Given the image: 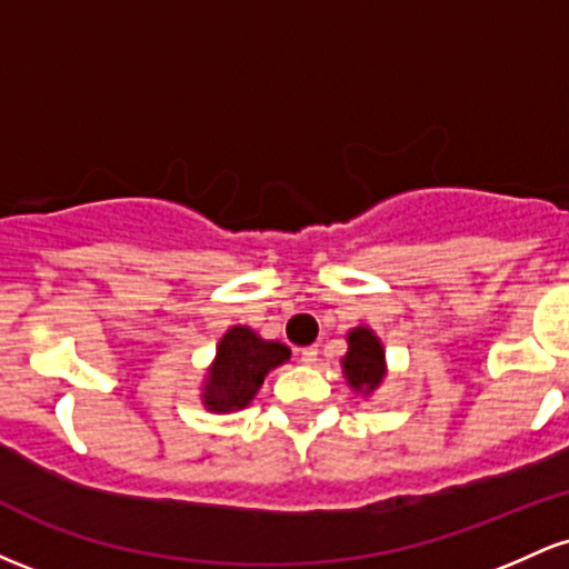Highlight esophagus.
Wrapping results in <instances>:
<instances>
[{
	"instance_id": "obj_1",
	"label": "esophagus",
	"mask_w": 569,
	"mask_h": 569,
	"mask_svg": "<svg viewBox=\"0 0 569 569\" xmlns=\"http://www.w3.org/2000/svg\"><path fill=\"white\" fill-rule=\"evenodd\" d=\"M299 358H302V363H307V367H316V363H318V348H302V350H299Z\"/></svg>"
}]
</instances>
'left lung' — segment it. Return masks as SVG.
<instances>
[{"label": "left lung", "mask_w": 569, "mask_h": 569, "mask_svg": "<svg viewBox=\"0 0 569 569\" xmlns=\"http://www.w3.org/2000/svg\"><path fill=\"white\" fill-rule=\"evenodd\" d=\"M345 377L356 393H375L385 380V350L380 337L367 326H358L348 335V356L342 358Z\"/></svg>", "instance_id": "1"}]
</instances>
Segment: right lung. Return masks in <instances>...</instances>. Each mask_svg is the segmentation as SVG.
Instances as JSON below:
<instances>
[{
	"instance_id": "obj_1",
	"label": "right lung",
	"mask_w": 569,
	"mask_h": 569,
	"mask_svg": "<svg viewBox=\"0 0 569 569\" xmlns=\"http://www.w3.org/2000/svg\"><path fill=\"white\" fill-rule=\"evenodd\" d=\"M291 350L280 342L262 339L248 326H232L221 337L217 358L208 369L202 403L211 411H238L253 401L264 377L289 361Z\"/></svg>"
}]
</instances>
